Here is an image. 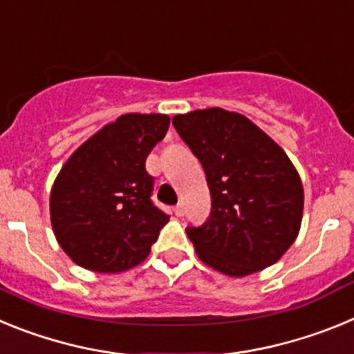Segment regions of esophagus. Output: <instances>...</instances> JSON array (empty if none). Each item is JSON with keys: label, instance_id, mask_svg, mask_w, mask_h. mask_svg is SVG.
Listing matches in <instances>:
<instances>
[{"label": "esophagus", "instance_id": "esophagus-1", "mask_svg": "<svg viewBox=\"0 0 354 354\" xmlns=\"http://www.w3.org/2000/svg\"><path fill=\"white\" fill-rule=\"evenodd\" d=\"M174 212H175V216H184V205L183 204H177L174 207Z\"/></svg>", "mask_w": 354, "mask_h": 354}]
</instances>
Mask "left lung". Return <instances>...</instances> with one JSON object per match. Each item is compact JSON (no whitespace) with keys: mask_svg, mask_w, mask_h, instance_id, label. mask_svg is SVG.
I'll return each mask as SVG.
<instances>
[{"mask_svg":"<svg viewBox=\"0 0 354 354\" xmlns=\"http://www.w3.org/2000/svg\"><path fill=\"white\" fill-rule=\"evenodd\" d=\"M198 158L211 192V214L187 227L198 257L228 277L274 264L299 232L303 186L290 159L253 122L221 108L171 118Z\"/></svg>","mask_w":354,"mask_h":354,"instance_id":"left-lung-1","label":"left lung"}]
</instances>
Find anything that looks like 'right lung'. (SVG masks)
<instances>
[{"label": "right lung", "mask_w": 354, "mask_h": 354, "mask_svg": "<svg viewBox=\"0 0 354 354\" xmlns=\"http://www.w3.org/2000/svg\"><path fill=\"white\" fill-rule=\"evenodd\" d=\"M168 126L161 113L122 115L64 165L51 189V225L77 266L120 273L147 259L170 216L152 202L145 161Z\"/></svg>", "instance_id": "obj_1"}]
</instances>
